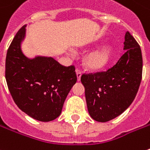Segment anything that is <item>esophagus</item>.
Listing matches in <instances>:
<instances>
[{
  "label": "esophagus",
  "instance_id": "34e87169",
  "mask_svg": "<svg viewBox=\"0 0 150 150\" xmlns=\"http://www.w3.org/2000/svg\"><path fill=\"white\" fill-rule=\"evenodd\" d=\"M75 72H76V75H77V80L80 81L81 80V71L79 69H76Z\"/></svg>",
  "mask_w": 150,
  "mask_h": 150
}]
</instances>
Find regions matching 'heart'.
I'll return each instance as SVG.
<instances>
[{"instance_id": "heart-1", "label": "heart", "mask_w": 150, "mask_h": 150, "mask_svg": "<svg viewBox=\"0 0 150 150\" xmlns=\"http://www.w3.org/2000/svg\"><path fill=\"white\" fill-rule=\"evenodd\" d=\"M113 53L111 45H102L90 52L84 58V65L90 70H98L103 68L110 60ZM73 55L72 53H70Z\"/></svg>"}]
</instances>
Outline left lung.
Here are the masks:
<instances>
[{"mask_svg":"<svg viewBox=\"0 0 150 150\" xmlns=\"http://www.w3.org/2000/svg\"><path fill=\"white\" fill-rule=\"evenodd\" d=\"M125 53L105 72L82 75L90 116L106 122L118 117L132 104L142 80L143 59L139 43L129 32L124 37Z\"/></svg>","mask_w":150,"mask_h":150,"instance_id":"obj_1","label":"left lung"}]
</instances>
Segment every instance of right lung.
I'll list each match as a JSON object with an SVG mask.
<instances>
[{"instance_id": "add662e5", "label": "right lung", "mask_w": 150, "mask_h": 150, "mask_svg": "<svg viewBox=\"0 0 150 150\" xmlns=\"http://www.w3.org/2000/svg\"><path fill=\"white\" fill-rule=\"evenodd\" d=\"M26 27L17 32L7 50V86L23 112L38 121H53L60 115L69 92L76 83L75 67L63 66L48 56L27 57L22 49Z\"/></svg>"}]
</instances>
